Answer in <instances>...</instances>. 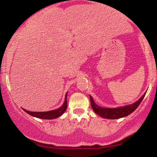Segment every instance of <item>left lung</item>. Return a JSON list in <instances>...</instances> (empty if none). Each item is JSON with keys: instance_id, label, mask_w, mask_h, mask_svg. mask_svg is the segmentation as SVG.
Segmentation results:
<instances>
[{"instance_id": "8db88e82", "label": "left lung", "mask_w": 157, "mask_h": 157, "mask_svg": "<svg viewBox=\"0 0 157 157\" xmlns=\"http://www.w3.org/2000/svg\"><path fill=\"white\" fill-rule=\"evenodd\" d=\"M146 93H147V92H146ZM146 93L144 94L136 102L134 103L133 104L112 109L103 108V107L98 106V105L96 104V103L94 101L92 96L89 95V97L90 100H91V105L92 109H93L94 111L96 113V114L100 116L101 117L104 118V119H119V118L125 117L126 116L131 114L133 111L136 110L137 107H138L139 106V104H141V101L143 100L144 97L145 96Z\"/></svg>"}]
</instances>
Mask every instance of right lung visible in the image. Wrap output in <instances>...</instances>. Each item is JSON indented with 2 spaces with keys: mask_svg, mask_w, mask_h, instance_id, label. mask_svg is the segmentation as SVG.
<instances>
[{
  "mask_svg": "<svg viewBox=\"0 0 157 157\" xmlns=\"http://www.w3.org/2000/svg\"><path fill=\"white\" fill-rule=\"evenodd\" d=\"M66 109H67V93L66 94L63 104L62 105L59 109L49 111H43V112H34V111H29L28 110H25V109H23L25 112L29 113V114L32 116V117L38 118V119H56L58 117H61V116L65 112Z\"/></svg>",
  "mask_w": 157,
  "mask_h": 157,
  "instance_id": "obj_1",
  "label": "right lung"
}]
</instances>
